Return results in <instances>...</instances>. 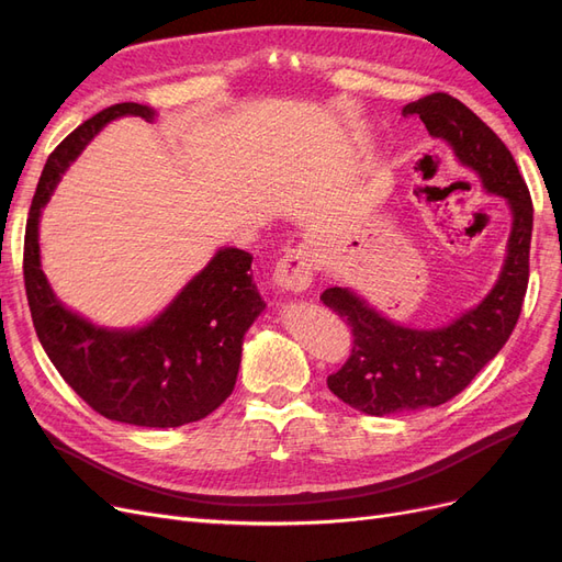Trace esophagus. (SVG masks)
I'll return each instance as SVG.
<instances>
[{
	"instance_id": "obj_1",
	"label": "esophagus",
	"mask_w": 562,
	"mask_h": 562,
	"mask_svg": "<svg viewBox=\"0 0 562 562\" xmlns=\"http://www.w3.org/2000/svg\"><path fill=\"white\" fill-rule=\"evenodd\" d=\"M314 279V255L307 246L288 248L274 267V283L283 291L304 293Z\"/></svg>"
}]
</instances>
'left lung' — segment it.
<instances>
[{
	"label": "left lung",
	"mask_w": 562,
	"mask_h": 562,
	"mask_svg": "<svg viewBox=\"0 0 562 562\" xmlns=\"http://www.w3.org/2000/svg\"><path fill=\"white\" fill-rule=\"evenodd\" d=\"M417 114L434 138H443L454 157L481 176L490 194L512 209V236L495 288L471 312L436 330H413L368 307L349 288H326L321 300L353 335L347 363L328 378L333 394L366 415L422 411L467 389L514 333L530 279L532 199L508 147L464 103L448 93L424 95L403 108Z\"/></svg>",
	"instance_id": "left-lung-1"
}]
</instances>
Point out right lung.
I'll list each match as a JSON object with an SVG mask.
<instances>
[{"label":"right lung","instance_id":"obj_1","mask_svg":"<svg viewBox=\"0 0 562 562\" xmlns=\"http://www.w3.org/2000/svg\"><path fill=\"white\" fill-rule=\"evenodd\" d=\"M126 114L155 119L145 105L119 103L91 116L50 151L25 227V293L50 363L95 413L135 427L171 429L203 419L229 398L244 335L265 300L250 274L252 255L223 248L143 328H98L63 307L42 271L40 215L70 161L108 122Z\"/></svg>","mask_w":562,"mask_h":562}]
</instances>
